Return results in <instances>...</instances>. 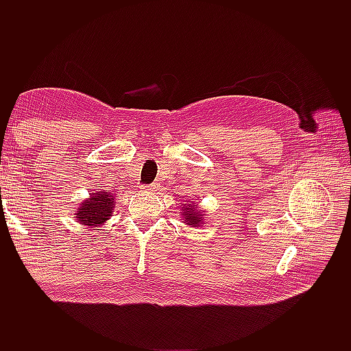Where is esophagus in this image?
Instances as JSON below:
<instances>
[{
    "label": "esophagus",
    "instance_id": "34e87169",
    "mask_svg": "<svg viewBox=\"0 0 351 351\" xmlns=\"http://www.w3.org/2000/svg\"><path fill=\"white\" fill-rule=\"evenodd\" d=\"M156 187V184H142L141 186V189L142 190H146V192H147V190H154Z\"/></svg>",
    "mask_w": 351,
    "mask_h": 351
}]
</instances>
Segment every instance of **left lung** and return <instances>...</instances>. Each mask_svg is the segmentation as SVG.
<instances>
[{"label":"left lung","mask_w":351,"mask_h":351,"mask_svg":"<svg viewBox=\"0 0 351 351\" xmlns=\"http://www.w3.org/2000/svg\"><path fill=\"white\" fill-rule=\"evenodd\" d=\"M182 217L184 219V222L187 226H192V227H199L200 222H202V214L200 210L196 208V204H187L183 206L182 209Z\"/></svg>","instance_id":"8db88e82"}]
</instances>
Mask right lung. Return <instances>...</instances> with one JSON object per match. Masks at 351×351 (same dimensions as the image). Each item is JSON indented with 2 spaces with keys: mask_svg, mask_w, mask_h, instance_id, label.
Instances as JSON below:
<instances>
[{
  "mask_svg": "<svg viewBox=\"0 0 351 351\" xmlns=\"http://www.w3.org/2000/svg\"><path fill=\"white\" fill-rule=\"evenodd\" d=\"M114 193H111L110 190L90 193V197L84 200L77 209L76 219L82 226L92 228L101 227L105 221L110 219L114 212Z\"/></svg>",
  "mask_w": 351,
  "mask_h": 351,
  "instance_id": "1",
  "label": "right lung"
}]
</instances>
